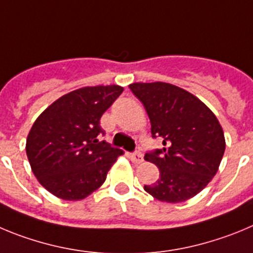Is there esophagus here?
Returning a JSON list of instances; mask_svg holds the SVG:
<instances>
[{
	"label": "esophagus",
	"mask_w": 253,
	"mask_h": 253,
	"mask_svg": "<svg viewBox=\"0 0 253 253\" xmlns=\"http://www.w3.org/2000/svg\"><path fill=\"white\" fill-rule=\"evenodd\" d=\"M129 159H131L132 163L140 164L143 161V155L141 154L140 151H136V152H133V154H129Z\"/></svg>",
	"instance_id": "obj_1"
}]
</instances>
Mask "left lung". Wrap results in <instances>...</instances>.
I'll return each instance as SVG.
<instances>
[{
    "instance_id": "8db88e82",
    "label": "left lung",
    "mask_w": 253,
    "mask_h": 253,
    "mask_svg": "<svg viewBox=\"0 0 253 253\" xmlns=\"http://www.w3.org/2000/svg\"><path fill=\"white\" fill-rule=\"evenodd\" d=\"M129 89L149 115L152 137L163 138V149L145 155L160 176L143 189L166 203L195 197L218 171L226 150L219 121L199 98L174 84L132 83Z\"/></svg>"
}]
</instances>
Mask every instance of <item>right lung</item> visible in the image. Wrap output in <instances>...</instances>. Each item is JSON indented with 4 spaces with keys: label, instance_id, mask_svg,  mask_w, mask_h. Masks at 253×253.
<instances>
[{
    "label": "right lung",
    "instance_id": "obj_1",
    "mask_svg": "<svg viewBox=\"0 0 253 253\" xmlns=\"http://www.w3.org/2000/svg\"><path fill=\"white\" fill-rule=\"evenodd\" d=\"M124 92L120 85L83 87L67 93L36 118L26 140L34 175L47 192L82 200L104 183L124 151L106 141L102 115Z\"/></svg>",
    "mask_w": 253,
    "mask_h": 253
}]
</instances>
